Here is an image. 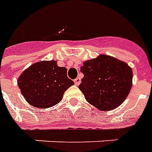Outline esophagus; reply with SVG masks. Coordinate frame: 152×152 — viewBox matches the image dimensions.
Wrapping results in <instances>:
<instances>
[{
  "label": "esophagus",
  "instance_id": "esophagus-1",
  "mask_svg": "<svg viewBox=\"0 0 152 152\" xmlns=\"http://www.w3.org/2000/svg\"><path fill=\"white\" fill-rule=\"evenodd\" d=\"M74 83L76 85H79L80 84V77H77L76 79L74 80Z\"/></svg>",
  "mask_w": 152,
  "mask_h": 152
}]
</instances>
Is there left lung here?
I'll return each instance as SVG.
<instances>
[{
	"label": "left lung",
	"instance_id": "obj_1",
	"mask_svg": "<svg viewBox=\"0 0 152 152\" xmlns=\"http://www.w3.org/2000/svg\"><path fill=\"white\" fill-rule=\"evenodd\" d=\"M84 74L80 90L89 104L101 111L115 109L126 98L132 86L133 73L126 63L102 55L80 67Z\"/></svg>",
	"mask_w": 152,
	"mask_h": 152
}]
</instances>
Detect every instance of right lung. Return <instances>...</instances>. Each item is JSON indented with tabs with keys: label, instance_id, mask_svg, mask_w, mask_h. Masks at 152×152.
Listing matches in <instances>:
<instances>
[{
	"label": "right lung",
	"instance_id": "1",
	"mask_svg": "<svg viewBox=\"0 0 152 152\" xmlns=\"http://www.w3.org/2000/svg\"><path fill=\"white\" fill-rule=\"evenodd\" d=\"M67 68L56 61H40L25 70L18 79V87L27 102L36 108L58 104L74 82L67 76Z\"/></svg>",
	"mask_w": 152,
	"mask_h": 152
}]
</instances>
